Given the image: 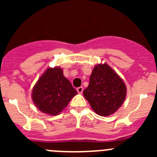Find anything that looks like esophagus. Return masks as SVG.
Returning <instances> with one entry per match:
<instances>
[{"label": "esophagus", "mask_w": 157, "mask_h": 157, "mask_svg": "<svg viewBox=\"0 0 157 157\" xmlns=\"http://www.w3.org/2000/svg\"><path fill=\"white\" fill-rule=\"evenodd\" d=\"M83 88L82 87V86H80V87L77 89V91L78 92V93H83Z\"/></svg>", "instance_id": "obj_1"}]
</instances>
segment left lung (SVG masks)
<instances>
[{"label":"left lung","instance_id":"8db88e82","mask_svg":"<svg viewBox=\"0 0 157 157\" xmlns=\"http://www.w3.org/2000/svg\"><path fill=\"white\" fill-rule=\"evenodd\" d=\"M127 89L122 79L107 64H99L93 70L85 99L93 110L101 116L115 113L124 103Z\"/></svg>","mask_w":157,"mask_h":157}]
</instances>
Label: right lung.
I'll use <instances>...</instances> for the list:
<instances>
[{"label":"right lung","mask_w":157,"mask_h":157,"mask_svg":"<svg viewBox=\"0 0 157 157\" xmlns=\"http://www.w3.org/2000/svg\"><path fill=\"white\" fill-rule=\"evenodd\" d=\"M77 92L59 67H49L38 80L32 92V99L39 110L58 115L67 107Z\"/></svg>","instance_id":"add662e5"}]
</instances>
